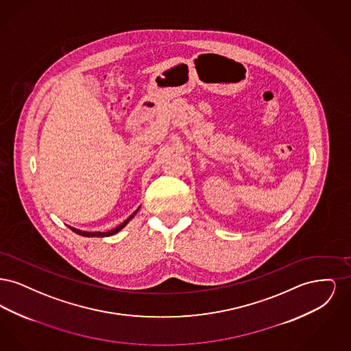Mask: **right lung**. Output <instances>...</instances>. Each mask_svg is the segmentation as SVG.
Returning <instances> with one entry per match:
<instances>
[{"label":"right lung","mask_w":351,"mask_h":351,"mask_svg":"<svg viewBox=\"0 0 351 351\" xmlns=\"http://www.w3.org/2000/svg\"><path fill=\"white\" fill-rule=\"evenodd\" d=\"M139 210V208L134 212L133 215L130 216V217L128 218L126 221H123L119 226L117 228H114V229H112V230H109V232H104V233H101V232H83V230H79V229H75V228H72V226H69V229L73 232V233L79 234V235H83V237H110V235H113V234L118 233L119 230H122L128 223H129V221L130 219H133L134 216L136 215V212Z\"/></svg>","instance_id":"1"}]
</instances>
